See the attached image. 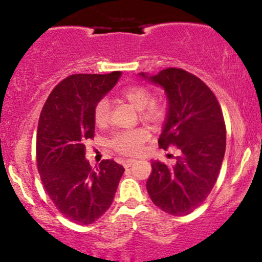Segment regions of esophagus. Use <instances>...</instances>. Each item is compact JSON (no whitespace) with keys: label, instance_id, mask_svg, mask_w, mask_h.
<instances>
[{"label":"esophagus","instance_id":"obj_1","mask_svg":"<svg viewBox=\"0 0 262 262\" xmlns=\"http://www.w3.org/2000/svg\"><path fill=\"white\" fill-rule=\"evenodd\" d=\"M134 162H136L134 159H126V160H124V162H123V165H124V168H129V166H130Z\"/></svg>","mask_w":262,"mask_h":262}]
</instances>
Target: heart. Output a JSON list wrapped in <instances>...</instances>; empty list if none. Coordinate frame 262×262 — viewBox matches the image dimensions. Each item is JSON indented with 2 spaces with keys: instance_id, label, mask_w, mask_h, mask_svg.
<instances>
[{
  "instance_id": "heart-1",
  "label": "heart",
  "mask_w": 262,
  "mask_h": 262,
  "mask_svg": "<svg viewBox=\"0 0 262 262\" xmlns=\"http://www.w3.org/2000/svg\"><path fill=\"white\" fill-rule=\"evenodd\" d=\"M122 97L140 111V118L145 122L160 123L166 116V103L162 99H153L149 88L140 84H133L122 91ZM94 122L98 126H105L111 119V104L108 99L102 98L94 105ZM148 139V133L143 129L118 132L111 139V146L117 153L133 157L142 151L143 145Z\"/></svg>"
}]
</instances>
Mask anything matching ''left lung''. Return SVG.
<instances>
[{
  "label": "left lung",
  "mask_w": 262,
  "mask_h": 262,
  "mask_svg": "<svg viewBox=\"0 0 262 262\" xmlns=\"http://www.w3.org/2000/svg\"><path fill=\"white\" fill-rule=\"evenodd\" d=\"M142 77L162 85L168 97L159 148L177 146L180 150L173 165L151 162L146 190L163 211L188 215L205 201L216 183L226 146L223 111L211 89L182 68Z\"/></svg>",
  "instance_id": "left-lung-1"
}]
</instances>
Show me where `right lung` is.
Wrapping results in <instances>:
<instances>
[{
  "mask_svg": "<svg viewBox=\"0 0 262 262\" xmlns=\"http://www.w3.org/2000/svg\"><path fill=\"white\" fill-rule=\"evenodd\" d=\"M120 72L72 74L46 100L38 120L36 159L45 190L64 217L88 225L112 205L124 168L113 159L96 170L84 158L94 138V105L116 85Z\"/></svg>",
  "mask_w": 262,
  "mask_h": 262,
  "instance_id": "1",
  "label": "right lung"
}]
</instances>
